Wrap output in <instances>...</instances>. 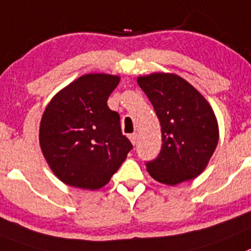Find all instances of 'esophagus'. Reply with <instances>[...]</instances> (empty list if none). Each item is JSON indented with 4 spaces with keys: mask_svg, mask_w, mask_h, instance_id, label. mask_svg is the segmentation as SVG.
Instances as JSON below:
<instances>
[{
    "mask_svg": "<svg viewBox=\"0 0 251 251\" xmlns=\"http://www.w3.org/2000/svg\"><path fill=\"white\" fill-rule=\"evenodd\" d=\"M128 139H130L131 144H132V145H135V144H136V140H137V134H136V132L128 135Z\"/></svg>",
    "mask_w": 251,
    "mask_h": 251,
    "instance_id": "obj_1",
    "label": "esophagus"
}]
</instances>
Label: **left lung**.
I'll use <instances>...</instances> for the list:
<instances>
[{"label":"left lung","instance_id":"obj_1","mask_svg":"<svg viewBox=\"0 0 251 251\" xmlns=\"http://www.w3.org/2000/svg\"><path fill=\"white\" fill-rule=\"evenodd\" d=\"M137 83L161 125V151L146 164L149 174L171 186L195 179L207 166L219 141L218 120L210 103L191 83L170 72L139 76Z\"/></svg>","mask_w":251,"mask_h":251}]
</instances>
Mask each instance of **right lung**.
<instances>
[{"label":"right lung","mask_w":251,"mask_h":251,"mask_svg":"<svg viewBox=\"0 0 251 251\" xmlns=\"http://www.w3.org/2000/svg\"><path fill=\"white\" fill-rule=\"evenodd\" d=\"M120 76L86 74L57 92L40 123V146L56 177L70 186L98 190L119 170L131 142L107 99Z\"/></svg>","instance_id":"obj_1"}]
</instances>
